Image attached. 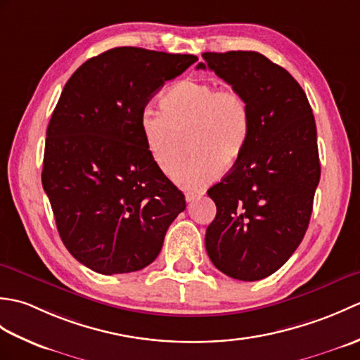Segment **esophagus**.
I'll use <instances>...</instances> for the list:
<instances>
[{
  "instance_id": "34e87169",
  "label": "esophagus",
  "mask_w": 360,
  "mask_h": 360,
  "mask_svg": "<svg viewBox=\"0 0 360 360\" xmlns=\"http://www.w3.org/2000/svg\"><path fill=\"white\" fill-rule=\"evenodd\" d=\"M204 192H200V193H186V201L187 202H193L196 200H200V198H202Z\"/></svg>"
}]
</instances>
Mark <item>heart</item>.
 Here are the masks:
<instances>
[{
    "label": "heart",
    "mask_w": 360,
    "mask_h": 360,
    "mask_svg": "<svg viewBox=\"0 0 360 360\" xmlns=\"http://www.w3.org/2000/svg\"><path fill=\"white\" fill-rule=\"evenodd\" d=\"M160 111L143 110L137 120L145 148L164 174L175 160L174 131L188 127L187 160L172 178L178 187L201 192L243 155L250 136V111L246 98L232 86L212 82L182 80L159 98Z\"/></svg>",
    "instance_id": "heart-1"
}]
</instances>
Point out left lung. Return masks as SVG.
<instances>
[{
	"instance_id": "left-lung-1",
	"label": "left lung",
	"mask_w": 360,
	"mask_h": 360,
	"mask_svg": "<svg viewBox=\"0 0 360 360\" xmlns=\"http://www.w3.org/2000/svg\"><path fill=\"white\" fill-rule=\"evenodd\" d=\"M209 70L238 89L250 111L240 159L207 195L217 217L205 250L217 269L243 281L278 271L302 243L320 179L317 129L307 94L259 52H204Z\"/></svg>"
}]
</instances>
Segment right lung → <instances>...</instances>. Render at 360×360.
<instances>
[{
  "label": "right lung",
  "instance_id": "1",
  "mask_svg": "<svg viewBox=\"0 0 360 360\" xmlns=\"http://www.w3.org/2000/svg\"><path fill=\"white\" fill-rule=\"evenodd\" d=\"M196 60L124 46L89 58L66 82L46 131L41 182L60 238L94 272L128 274L155 262L186 209L137 120L153 94Z\"/></svg>",
  "mask_w": 360,
  "mask_h": 360
}]
</instances>
